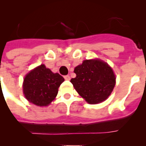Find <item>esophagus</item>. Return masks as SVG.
I'll return each instance as SVG.
<instances>
[{"label": "esophagus", "instance_id": "1", "mask_svg": "<svg viewBox=\"0 0 146 146\" xmlns=\"http://www.w3.org/2000/svg\"><path fill=\"white\" fill-rule=\"evenodd\" d=\"M64 79H65L66 80H70V76L69 75L64 76Z\"/></svg>", "mask_w": 146, "mask_h": 146}]
</instances>
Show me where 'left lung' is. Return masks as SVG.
Listing matches in <instances>:
<instances>
[{
    "label": "left lung",
    "instance_id": "left-lung-1",
    "mask_svg": "<svg viewBox=\"0 0 146 146\" xmlns=\"http://www.w3.org/2000/svg\"><path fill=\"white\" fill-rule=\"evenodd\" d=\"M75 78L71 79L77 92L89 104L106 100L115 85V76L107 63L99 60H85L74 68Z\"/></svg>",
    "mask_w": 146,
    "mask_h": 146
}]
</instances>
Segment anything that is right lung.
<instances>
[{
  "instance_id": "add662e5",
  "label": "right lung",
  "mask_w": 146,
  "mask_h": 146,
  "mask_svg": "<svg viewBox=\"0 0 146 146\" xmlns=\"http://www.w3.org/2000/svg\"><path fill=\"white\" fill-rule=\"evenodd\" d=\"M64 81V78L58 73H53L42 64L25 76L23 94L31 103L39 107L47 106L56 97Z\"/></svg>"
}]
</instances>
